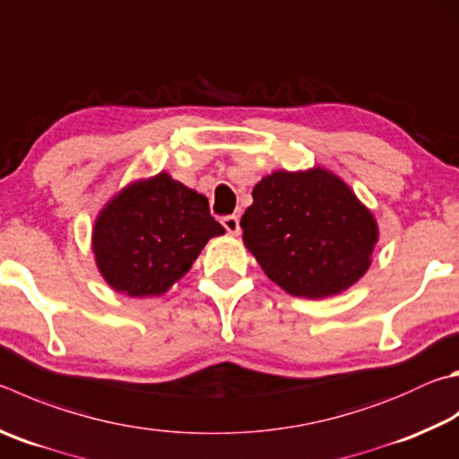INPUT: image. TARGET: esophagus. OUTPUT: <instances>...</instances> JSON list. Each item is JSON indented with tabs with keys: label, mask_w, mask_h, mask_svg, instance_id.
I'll use <instances>...</instances> for the list:
<instances>
[{
	"label": "esophagus",
	"mask_w": 459,
	"mask_h": 459,
	"mask_svg": "<svg viewBox=\"0 0 459 459\" xmlns=\"http://www.w3.org/2000/svg\"><path fill=\"white\" fill-rule=\"evenodd\" d=\"M221 222H222V227L227 229L229 235H238V232H240V222H238V216L237 214L224 216Z\"/></svg>",
	"instance_id": "1"
}]
</instances>
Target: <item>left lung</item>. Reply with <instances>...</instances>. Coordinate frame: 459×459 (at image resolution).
<instances>
[{
    "label": "left lung",
    "mask_w": 459,
    "mask_h": 459,
    "mask_svg": "<svg viewBox=\"0 0 459 459\" xmlns=\"http://www.w3.org/2000/svg\"><path fill=\"white\" fill-rule=\"evenodd\" d=\"M240 227L266 277L305 299L353 287L371 266L379 240L373 212L345 180L321 166L263 177Z\"/></svg>",
    "instance_id": "8db88e82"
}]
</instances>
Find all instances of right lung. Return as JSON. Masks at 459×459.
I'll list each match as a JSON object with an SVG mask.
<instances>
[{"label":"right lung","mask_w":459,"mask_h":459,"mask_svg":"<svg viewBox=\"0 0 459 459\" xmlns=\"http://www.w3.org/2000/svg\"><path fill=\"white\" fill-rule=\"evenodd\" d=\"M224 229L208 198L169 172L124 186L98 212L91 251L104 281L128 297H160Z\"/></svg>","instance_id":"right-lung-1"}]
</instances>
